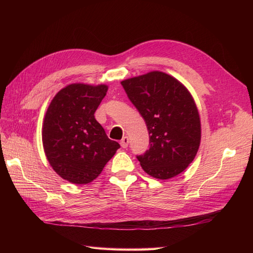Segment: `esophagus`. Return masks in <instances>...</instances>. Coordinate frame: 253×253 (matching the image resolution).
<instances>
[{
	"label": "esophagus",
	"mask_w": 253,
	"mask_h": 253,
	"mask_svg": "<svg viewBox=\"0 0 253 253\" xmlns=\"http://www.w3.org/2000/svg\"><path fill=\"white\" fill-rule=\"evenodd\" d=\"M128 142H129V139H128V137H124L122 140H121V146H122V148H127L128 147Z\"/></svg>",
	"instance_id": "34e87169"
}]
</instances>
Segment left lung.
I'll return each mask as SVG.
<instances>
[{"mask_svg":"<svg viewBox=\"0 0 253 253\" xmlns=\"http://www.w3.org/2000/svg\"><path fill=\"white\" fill-rule=\"evenodd\" d=\"M143 117L150 148L137 159L147 174L169 179L184 171L198 152L200 116L189 91L170 75L150 72L121 83Z\"/></svg>","mask_w":253,"mask_h":253,"instance_id":"8db88e82","label":"left lung"}]
</instances>
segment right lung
<instances>
[{
	"label": "right lung",
	"mask_w": 253,
	"mask_h": 253,
	"mask_svg": "<svg viewBox=\"0 0 253 253\" xmlns=\"http://www.w3.org/2000/svg\"><path fill=\"white\" fill-rule=\"evenodd\" d=\"M106 92V84H68L46 110L42 126L44 153L56 174L73 184L94 180L121 147L94 118Z\"/></svg>",
	"instance_id": "obj_1"
}]
</instances>
